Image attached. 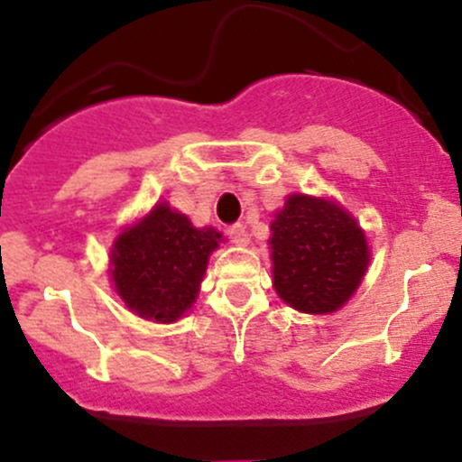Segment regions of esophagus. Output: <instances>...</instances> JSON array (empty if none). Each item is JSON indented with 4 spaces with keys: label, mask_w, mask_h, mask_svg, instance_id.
Here are the masks:
<instances>
[{
    "label": "esophagus",
    "mask_w": 462,
    "mask_h": 462,
    "mask_svg": "<svg viewBox=\"0 0 462 462\" xmlns=\"http://www.w3.org/2000/svg\"><path fill=\"white\" fill-rule=\"evenodd\" d=\"M227 236H230V241L236 243V245H247V243H250V235H247L243 223H235V226L227 230Z\"/></svg>",
    "instance_id": "esophagus-1"
}]
</instances>
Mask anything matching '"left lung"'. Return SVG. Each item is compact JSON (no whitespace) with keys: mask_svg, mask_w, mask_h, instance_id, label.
Wrapping results in <instances>:
<instances>
[{"mask_svg":"<svg viewBox=\"0 0 462 462\" xmlns=\"http://www.w3.org/2000/svg\"><path fill=\"white\" fill-rule=\"evenodd\" d=\"M273 287L302 313H331L368 267L362 227L333 201L291 195L272 223Z\"/></svg>","mask_w":462,"mask_h":462,"instance_id":"obj_1","label":"left lung"}]
</instances>
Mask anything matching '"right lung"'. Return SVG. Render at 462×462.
Listing matches in <instances>:
<instances>
[{
	"mask_svg": "<svg viewBox=\"0 0 462 462\" xmlns=\"http://www.w3.org/2000/svg\"><path fill=\"white\" fill-rule=\"evenodd\" d=\"M219 239L212 227L197 230L189 217L157 204L114 243L116 291L146 320L175 322L195 302L208 256Z\"/></svg>",
	"mask_w": 462,
	"mask_h": 462,
	"instance_id": "add662e5",
	"label": "right lung"
}]
</instances>
